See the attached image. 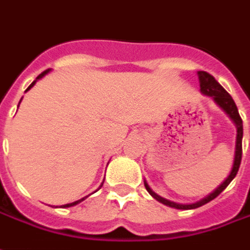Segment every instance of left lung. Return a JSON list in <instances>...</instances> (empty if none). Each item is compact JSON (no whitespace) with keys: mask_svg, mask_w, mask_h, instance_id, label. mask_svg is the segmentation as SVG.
Wrapping results in <instances>:
<instances>
[{"mask_svg":"<svg viewBox=\"0 0 250 250\" xmlns=\"http://www.w3.org/2000/svg\"><path fill=\"white\" fill-rule=\"evenodd\" d=\"M198 74V81H200V90H201L202 94H205L208 97H212L213 101L217 104L218 106L221 107L224 112L227 113L229 118L232 120L236 127H237V136H236V150H234V160H233V167L232 170L229 173L224 181H222L220 185H218L212 193H209L208 196H205L204 198H201L200 201L193 202V204H178V202L169 201L167 198L158 196L157 193H154L152 190V188L147 185V183L144 180V185L146 188V190L149 192V194L152 196L153 198H156L158 202H161L167 207L174 208V209H181V210H188V209H196V208H200L202 205H205L209 201H212L214 198L217 197L218 194L225 189V188L232 183V180L236 177V174L238 172V167H240V164H241V157H242V120L238 114V109L236 106V104L233 101L232 96L224 89V87L220 85V83L216 81V78L210 76L209 73L207 72H197Z\"/></svg>","mask_w":250,"mask_h":250,"instance_id":"1","label":"left lung"}]
</instances>
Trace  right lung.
Masks as SVG:
<instances>
[{"label": "right lung", "mask_w": 250, "mask_h": 250, "mask_svg": "<svg viewBox=\"0 0 250 250\" xmlns=\"http://www.w3.org/2000/svg\"><path fill=\"white\" fill-rule=\"evenodd\" d=\"M49 72H50V69H48V70H45V72L41 73V74H40V76H38V77L36 78V80H34V81H33V83H30V85H29L28 89H26V90H25V92H28V90H30V89H32V87L34 86V83H37L38 80H41V78H42V77H45V76H46V74H48ZM21 100H22V98H21ZM21 100H20V103H21ZM20 103H18V106H20ZM103 184H104V183H103ZM103 184H101V185H100V188H98V189H101V187H103ZM98 189H97V190H98ZM85 198H87V196H86V197L81 198V200H77V201L70 202V204H65V205H61V208H70V207H74V205H77V204H80V202H83V200H85Z\"/></svg>", "instance_id": "1"}]
</instances>
